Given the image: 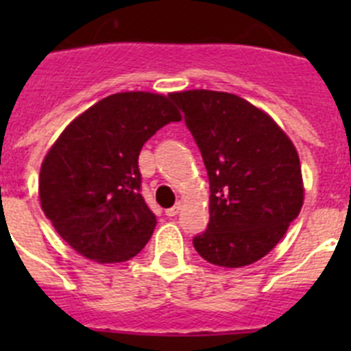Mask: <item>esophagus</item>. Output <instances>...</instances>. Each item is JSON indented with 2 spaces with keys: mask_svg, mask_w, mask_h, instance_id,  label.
Here are the masks:
<instances>
[{
  "mask_svg": "<svg viewBox=\"0 0 351 351\" xmlns=\"http://www.w3.org/2000/svg\"><path fill=\"white\" fill-rule=\"evenodd\" d=\"M179 210H181V202H178L173 207L167 209V216H169V218H173V216H178Z\"/></svg>",
  "mask_w": 351,
  "mask_h": 351,
  "instance_id": "1",
  "label": "esophagus"
}]
</instances>
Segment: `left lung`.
I'll list each match as a JSON object with an SVG mask.
<instances>
[{
    "mask_svg": "<svg viewBox=\"0 0 351 351\" xmlns=\"http://www.w3.org/2000/svg\"><path fill=\"white\" fill-rule=\"evenodd\" d=\"M209 176V225L193 239L219 267L258 262L280 243L304 204L293 142L262 108L232 93H172Z\"/></svg>",
    "mask_w": 351,
    "mask_h": 351,
    "instance_id": "8db88e82",
    "label": "left lung"
}]
</instances>
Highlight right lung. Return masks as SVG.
Returning <instances> with one entry per match:
<instances>
[{
	"label": "right lung",
	"instance_id": "right-lung-1",
	"mask_svg": "<svg viewBox=\"0 0 351 351\" xmlns=\"http://www.w3.org/2000/svg\"><path fill=\"white\" fill-rule=\"evenodd\" d=\"M172 121H181L172 95L116 93L77 116L49 149L40 204L79 255L119 263L147 244L156 216L141 195L138 154Z\"/></svg>",
	"mask_w": 351,
	"mask_h": 351
}]
</instances>
